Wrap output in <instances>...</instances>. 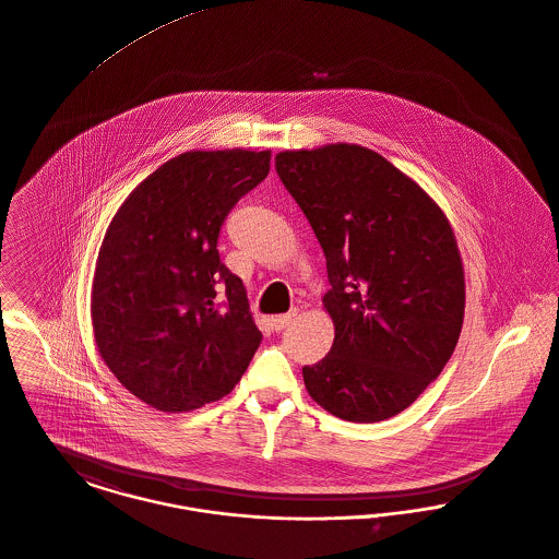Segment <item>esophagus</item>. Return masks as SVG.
<instances>
[{"label":"esophagus","instance_id":"34e87169","mask_svg":"<svg viewBox=\"0 0 559 559\" xmlns=\"http://www.w3.org/2000/svg\"><path fill=\"white\" fill-rule=\"evenodd\" d=\"M296 317V310H294V312H287V314H278V317H272V319H270V325H272L274 331H283Z\"/></svg>","mask_w":559,"mask_h":559}]
</instances>
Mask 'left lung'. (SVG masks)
<instances>
[{
  "mask_svg": "<svg viewBox=\"0 0 559 559\" xmlns=\"http://www.w3.org/2000/svg\"><path fill=\"white\" fill-rule=\"evenodd\" d=\"M276 173L317 234L335 337L301 369L310 396L348 423L409 407L450 361L464 319L454 231L430 198L361 145L281 152Z\"/></svg>",
  "mask_w": 559,
  "mask_h": 559,
  "instance_id": "8db88e82",
  "label": "left lung"
}]
</instances>
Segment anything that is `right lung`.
Masks as SVG:
<instances>
[{
	"label": "right lung",
	"mask_w": 559,
	"mask_h": 559,
	"mask_svg": "<svg viewBox=\"0 0 559 559\" xmlns=\"http://www.w3.org/2000/svg\"><path fill=\"white\" fill-rule=\"evenodd\" d=\"M267 173L270 152H186L143 179L105 231L93 281L97 348L120 384L160 412L226 396L262 342L217 240Z\"/></svg>",
	"instance_id": "add662e5"
}]
</instances>
